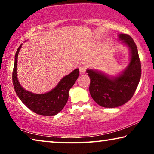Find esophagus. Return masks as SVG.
Segmentation results:
<instances>
[{
	"instance_id": "1",
	"label": "esophagus",
	"mask_w": 154,
	"mask_h": 154,
	"mask_svg": "<svg viewBox=\"0 0 154 154\" xmlns=\"http://www.w3.org/2000/svg\"><path fill=\"white\" fill-rule=\"evenodd\" d=\"M79 71H80V73H81V74H83V73H85L86 68H85V66H80L79 67Z\"/></svg>"
}]
</instances>
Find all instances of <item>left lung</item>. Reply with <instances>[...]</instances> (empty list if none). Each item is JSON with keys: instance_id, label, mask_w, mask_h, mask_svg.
I'll return each instance as SVG.
<instances>
[{"instance_id": "1", "label": "left lung", "mask_w": 154, "mask_h": 154, "mask_svg": "<svg viewBox=\"0 0 154 154\" xmlns=\"http://www.w3.org/2000/svg\"><path fill=\"white\" fill-rule=\"evenodd\" d=\"M120 43L129 50V63L121 72L109 75L94 69L86 70L90 79V93L97 104L116 108L128 102L135 92L141 78V63L137 46L130 35H118Z\"/></svg>"}]
</instances>
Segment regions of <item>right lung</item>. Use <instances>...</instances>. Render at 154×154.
<instances>
[{"label":"right lung","instance_id":"1","mask_svg":"<svg viewBox=\"0 0 154 154\" xmlns=\"http://www.w3.org/2000/svg\"><path fill=\"white\" fill-rule=\"evenodd\" d=\"M22 44L17 50L12 73V81L17 95L26 106L37 114L54 116L60 112L69 99V90L74 85L79 75V69H75L59 81L55 87L45 93L36 94L25 90L17 78V57Z\"/></svg>","mask_w":154,"mask_h":154}]
</instances>
